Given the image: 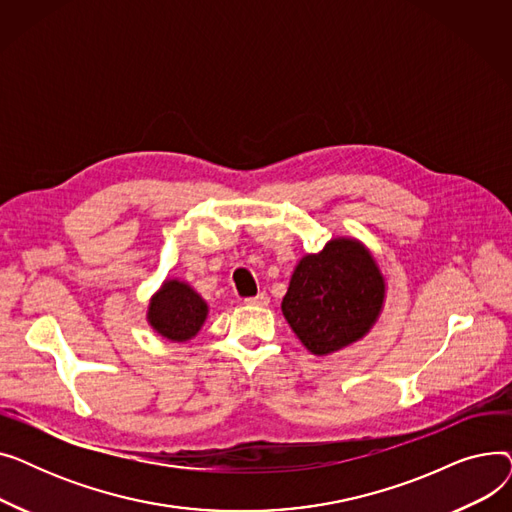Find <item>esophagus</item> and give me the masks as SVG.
<instances>
[{
  "label": "esophagus",
  "mask_w": 512,
  "mask_h": 512,
  "mask_svg": "<svg viewBox=\"0 0 512 512\" xmlns=\"http://www.w3.org/2000/svg\"><path fill=\"white\" fill-rule=\"evenodd\" d=\"M245 303H247V305H251V307H267V303H270V297H267L265 292H259L257 297H249V299H245Z\"/></svg>",
  "instance_id": "obj_1"
}]
</instances>
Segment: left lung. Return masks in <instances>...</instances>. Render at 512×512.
<instances>
[{
    "label": "left lung",
    "mask_w": 512,
    "mask_h": 512,
    "mask_svg": "<svg viewBox=\"0 0 512 512\" xmlns=\"http://www.w3.org/2000/svg\"><path fill=\"white\" fill-rule=\"evenodd\" d=\"M386 282L355 238H334L294 267L282 313L309 353L324 357L361 340L378 321Z\"/></svg>",
    "instance_id": "left-lung-1"
}]
</instances>
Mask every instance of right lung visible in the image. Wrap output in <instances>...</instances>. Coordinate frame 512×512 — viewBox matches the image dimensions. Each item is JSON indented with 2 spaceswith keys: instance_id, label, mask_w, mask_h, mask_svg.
<instances>
[{
  "instance_id": "add662e5",
  "label": "right lung",
  "mask_w": 512,
  "mask_h": 512,
  "mask_svg": "<svg viewBox=\"0 0 512 512\" xmlns=\"http://www.w3.org/2000/svg\"><path fill=\"white\" fill-rule=\"evenodd\" d=\"M207 303L191 286L166 280L149 303L147 321L151 328L172 342H186L199 334L207 319Z\"/></svg>"
}]
</instances>
